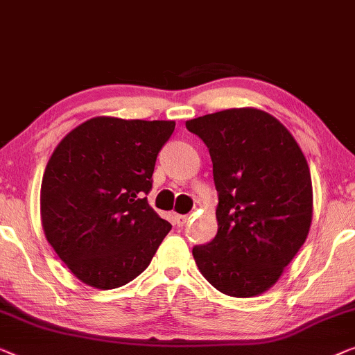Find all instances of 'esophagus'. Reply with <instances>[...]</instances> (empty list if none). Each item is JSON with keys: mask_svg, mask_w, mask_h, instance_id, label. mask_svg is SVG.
Returning <instances> with one entry per match:
<instances>
[{"mask_svg": "<svg viewBox=\"0 0 355 355\" xmlns=\"http://www.w3.org/2000/svg\"><path fill=\"white\" fill-rule=\"evenodd\" d=\"M187 219H189L187 216H184V214H176V216H174V224H176L178 227H182V225L187 223Z\"/></svg>", "mask_w": 355, "mask_h": 355, "instance_id": "34e87169", "label": "esophagus"}]
</instances>
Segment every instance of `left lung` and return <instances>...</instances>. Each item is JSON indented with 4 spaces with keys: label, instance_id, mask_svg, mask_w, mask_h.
<instances>
[{
    "label": "left lung",
    "instance_id": "obj_1",
    "mask_svg": "<svg viewBox=\"0 0 355 355\" xmlns=\"http://www.w3.org/2000/svg\"><path fill=\"white\" fill-rule=\"evenodd\" d=\"M213 162L218 234L193 246L216 290L253 297L277 284L312 223V181L291 132L264 110L227 109L186 121Z\"/></svg>",
    "mask_w": 355,
    "mask_h": 355
}]
</instances>
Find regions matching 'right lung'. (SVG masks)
Wrapping results in <instances>:
<instances>
[{
    "label": "right lung",
    "mask_w": 355,
    "mask_h": 355,
    "mask_svg": "<svg viewBox=\"0 0 355 355\" xmlns=\"http://www.w3.org/2000/svg\"><path fill=\"white\" fill-rule=\"evenodd\" d=\"M174 126L96 116L54 148L41 181V225L83 284L114 290L135 280L171 230L144 195Z\"/></svg>",
    "instance_id": "add662e5"
}]
</instances>
